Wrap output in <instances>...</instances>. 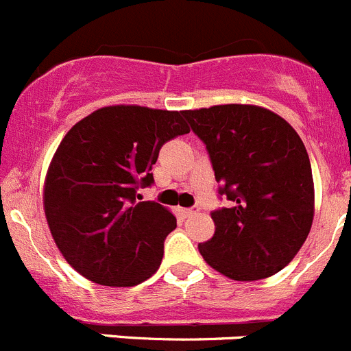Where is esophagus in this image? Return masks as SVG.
Segmentation results:
<instances>
[{
	"label": "esophagus",
	"mask_w": 351,
	"mask_h": 351,
	"mask_svg": "<svg viewBox=\"0 0 351 351\" xmlns=\"http://www.w3.org/2000/svg\"><path fill=\"white\" fill-rule=\"evenodd\" d=\"M181 212H182V215H184V217H193V215H196V213L199 212V208H198V206H193V208H182Z\"/></svg>",
	"instance_id": "34e87169"
}]
</instances>
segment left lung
Wrapping results in <instances>:
<instances>
[{
  "label": "left lung",
  "mask_w": 351,
  "mask_h": 351,
  "mask_svg": "<svg viewBox=\"0 0 351 351\" xmlns=\"http://www.w3.org/2000/svg\"><path fill=\"white\" fill-rule=\"evenodd\" d=\"M208 149L229 208L212 212L215 232L198 250L234 281H258L285 269L308 236L315 212L312 167L298 132L258 105L184 110Z\"/></svg>",
  "instance_id": "1"
}]
</instances>
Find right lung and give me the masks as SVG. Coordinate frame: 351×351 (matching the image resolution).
Wrapping results in <instances>:
<instances>
[{"mask_svg": "<svg viewBox=\"0 0 351 351\" xmlns=\"http://www.w3.org/2000/svg\"><path fill=\"white\" fill-rule=\"evenodd\" d=\"M182 112L112 105L79 120L56 148L43 206L63 258L89 281L128 288L152 278L178 226L165 206L136 203L167 141L188 134Z\"/></svg>", "mask_w": 351, "mask_h": 351, "instance_id": "1", "label": "right lung"}]
</instances>
